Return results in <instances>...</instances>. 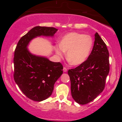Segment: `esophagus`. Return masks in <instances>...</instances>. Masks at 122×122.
I'll use <instances>...</instances> for the list:
<instances>
[{
  "instance_id": "1",
  "label": "esophagus",
  "mask_w": 122,
  "mask_h": 122,
  "mask_svg": "<svg viewBox=\"0 0 122 122\" xmlns=\"http://www.w3.org/2000/svg\"><path fill=\"white\" fill-rule=\"evenodd\" d=\"M63 71L64 72H66L67 71V68H66V67H63Z\"/></svg>"
}]
</instances>
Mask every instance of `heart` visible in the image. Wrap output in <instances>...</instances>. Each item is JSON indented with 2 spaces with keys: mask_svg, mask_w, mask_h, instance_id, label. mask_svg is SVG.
Here are the masks:
<instances>
[{
  "mask_svg": "<svg viewBox=\"0 0 122 122\" xmlns=\"http://www.w3.org/2000/svg\"><path fill=\"white\" fill-rule=\"evenodd\" d=\"M93 40L89 35L77 32H71L64 36L60 46L55 47V51L59 57H63L67 51V58L73 66H78L84 62L92 51Z\"/></svg>",
  "mask_w": 122,
  "mask_h": 122,
  "instance_id": "obj_1",
  "label": "heart"
}]
</instances>
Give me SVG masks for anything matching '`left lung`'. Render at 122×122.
Listing matches in <instances>:
<instances>
[{
    "instance_id": "8db88e82",
    "label": "left lung",
    "mask_w": 122,
    "mask_h": 122,
    "mask_svg": "<svg viewBox=\"0 0 122 122\" xmlns=\"http://www.w3.org/2000/svg\"><path fill=\"white\" fill-rule=\"evenodd\" d=\"M109 56L106 44L96 33L93 48L87 60L68 71L71 96L78 104L92 102L104 90L110 70Z\"/></svg>"
}]
</instances>
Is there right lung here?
<instances>
[{
	"instance_id": "1",
	"label": "right lung",
	"mask_w": 122,
	"mask_h": 122,
	"mask_svg": "<svg viewBox=\"0 0 122 122\" xmlns=\"http://www.w3.org/2000/svg\"><path fill=\"white\" fill-rule=\"evenodd\" d=\"M57 30L54 27H35L21 37L14 51V80L25 96L33 101L40 102L51 95L63 67L60 62L32 54L27 46L36 36H53Z\"/></svg>"
}]
</instances>
